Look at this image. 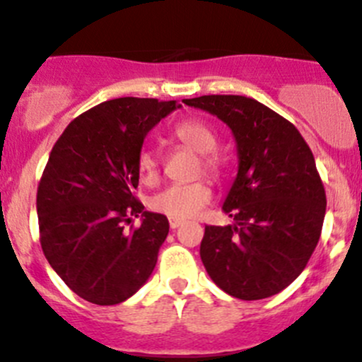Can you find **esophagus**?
Listing matches in <instances>:
<instances>
[{"mask_svg": "<svg viewBox=\"0 0 362 362\" xmlns=\"http://www.w3.org/2000/svg\"><path fill=\"white\" fill-rule=\"evenodd\" d=\"M182 226V220H177V218H170V227L171 229H178V227Z\"/></svg>", "mask_w": 362, "mask_h": 362, "instance_id": "obj_1", "label": "esophagus"}]
</instances>
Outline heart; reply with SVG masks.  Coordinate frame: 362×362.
<instances>
[{
  "mask_svg": "<svg viewBox=\"0 0 362 362\" xmlns=\"http://www.w3.org/2000/svg\"><path fill=\"white\" fill-rule=\"evenodd\" d=\"M171 136L184 147L199 154V171L208 177L216 178L222 171V163L213 151L218 146L216 133L199 119H185L175 124ZM136 170L140 180L154 184L159 178V158L154 149L144 147L136 158ZM211 201V191L204 182L189 185H170L156 196H152L149 206L152 211L161 213L177 220H187L196 216Z\"/></svg>",
  "mask_w": 362,
  "mask_h": 362,
  "instance_id": "b5f03b06",
  "label": "heart"
}]
</instances>
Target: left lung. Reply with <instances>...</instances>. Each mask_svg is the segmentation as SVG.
Wrapping results in <instances>:
<instances>
[{
    "mask_svg": "<svg viewBox=\"0 0 362 362\" xmlns=\"http://www.w3.org/2000/svg\"><path fill=\"white\" fill-rule=\"evenodd\" d=\"M184 104L222 119L238 147V177L222 206L234 223L204 227V269L235 298L283 291L305 269L325 222L326 192L310 147L255 98L203 95Z\"/></svg>",
    "mask_w": 362,
    "mask_h": 362,
    "instance_id": "8db88e82",
    "label": "left lung"
}]
</instances>
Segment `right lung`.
<instances>
[{
    "label": "right lung",
    "mask_w": 362,
    "mask_h": 362,
    "mask_svg": "<svg viewBox=\"0 0 362 362\" xmlns=\"http://www.w3.org/2000/svg\"><path fill=\"white\" fill-rule=\"evenodd\" d=\"M177 107L158 98L102 102L72 119L53 146L36 196L41 248L86 302H124L154 271L170 223L133 196L136 158L147 133ZM139 214L141 227L124 231Z\"/></svg>",
    "instance_id": "add662e5"
}]
</instances>
